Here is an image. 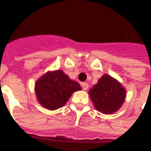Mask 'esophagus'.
Instances as JSON below:
<instances>
[{
	"instance_id": "34e87169",
	"label": "esophagus",
	"mask_w": 151,
	"mask_h": 151,
	"mask_svg": "<svg viewBox=\"0 0 151 151\" xmlns=\"http://www.w3.org/2000/svg\"><path fill=\"white\" fill-rule=\"evenodd\" d=\"M81 86H82V88L84 90H87L88 88V83H82V84H81Z\"/></svg>"
}]
</instances>
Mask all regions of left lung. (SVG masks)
<instances>
[{
  "label": "left lung",
  "instance_id": "1",
  "mask_svg": "<svg viewBox=\"0 0 151 151\" xmlns=\"http://www.w3.org/2000/svg\"><path fill=\"white\" fill-rule=\"evenodd\" d=\"M95 107L105 114L116 112L124 103L125 89L114 78L105 74L89 91Z\"/></svg>",
  "mask_w": 151,
  "mask_h": 151
}]
</instances>
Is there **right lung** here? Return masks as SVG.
<instances>
[{"label": "right lung", "mask_w": 151, "mask_h": 151, "mask_svg": "<svg viewBox=\"0 0 151 151\" xmlns=\"http://www.w3.org/2000/svg\"><path fill=\"white\" fill-rule=\"evenodd\" d=\"M37 100L48 110L63 106L73 92L81 89L78 82L70 80L62 70L47 73L36 83Z\"/></svg>", "instance_id": "1"}]
</instances>
